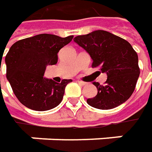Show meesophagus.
Instances as JSON below:
<instances>
[{"instance_id": "esophagus-1", "label": "esophagus", "mask_w": 152, "mask_h": 152, "mask_svg": "<svg viewBox=\"0 0 152 152\" xmlns=\"http://www.w3.org/2000/svg\"><path fill=\"white\" fill-rule=\"evenodd\" d=\"M77 83H79L80 85H82V86H85V85H87V83H85V82H83V81H77Z\"/></svg>"}]
</instances>
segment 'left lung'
<instances>
[{
    "mask_svg": "<svg viewBox=\"0 0 152 152\" xmlns=\"http://www.w3.org/2000/svg\"><path fill=\"white\" fill-rule=\"evenodd\" d=\"M74 42L90 55L92 67H99V72L107 75L104 85L94 83L98 94L88 99L87 103L97 109L110 110L127 101L134 91L140 73L138 55L131 44L104 30L78 36Z\"/></svg>",
    "mask_w": 152,
    "mask_h": 152,
    "instance_id": "left-lung-1",
    "label": "left lung"
}]
</instances>
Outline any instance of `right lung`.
<instances>
[{"label":"right lung","instance_id":"right-lung-1","mask_svg":"<svg viewBox=\"0 0 152 152\" xmlns=\"http://www.w3.org/2000/svg\"><path fill=\"white\" fill-rule=\"evenodd\" d=\"M72 38L40 34L19 40L11 47L5 58L7 78L24 106L44 111L61 103L65 87L72 80L64 79L58 83L43 76L48 65L57 64L58 53Z\"/></svg>","mask_w":152,"mask_h":152}]
</instances>
